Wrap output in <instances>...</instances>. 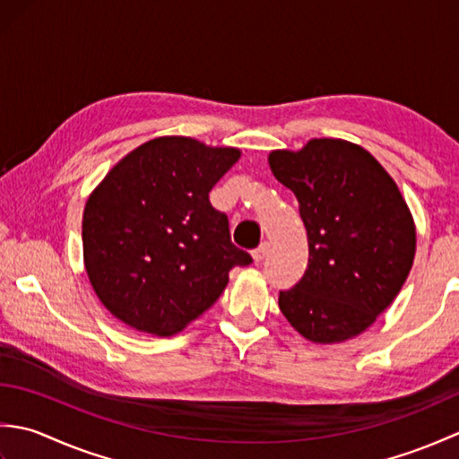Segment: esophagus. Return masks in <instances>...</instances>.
<instances>
[{
  "instance_id": "esophagus-1",
  "label": "esophagus",
  "mask_w": 459,
  "mask_h": 459,
  "mask_svg": "<svg viewBox=\"0 0 459 459\" xmlns=\"http://www.w3.org/2000/svg\"><path fill=\"white\" fill-rule=\"evenodd\" d=\"M268 250H270V242L262 240L258 248L252 250V258H255V262H262V260H264V256L268 255Z\"/></svg>"
}]
</instances>
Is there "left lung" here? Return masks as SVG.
Masks as SVG:
<instances>
[{
    "instance_id": "1",
    "label": "left lung",
    "mask_w": 459,
    "mask_h": 459,
    "mask_svg": "<svg viewBox=\"0 0 459 459\" xmlns=\"http://www.w3.org/2000/svg\"><path fill=\"white\" fill-rule=\"evenodd\" d=\"M274 178L294 191L309 260L280 291L290 325L314 343L363 333L393 304L412 268L416 229L394 179L357 143L309 140L268 155Z\"/></svg>"
}]
</instances>
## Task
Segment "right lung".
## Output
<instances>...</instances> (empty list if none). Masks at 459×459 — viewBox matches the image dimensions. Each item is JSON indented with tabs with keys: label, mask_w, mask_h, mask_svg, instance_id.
<instances>
[{
	"label": "right lung",
	"mask_w": 459,
	"mask_h": 459,
	"mask_svg": "<svg viewBox=\"0 0 459 459\" xmlns=\"http://www.w3.org/2000/svg\"><path fill=\"white\" fill-rule=\"evenodd\" d=\"M240 158L163 135L122 158L86 201L84 268L114 317L143 333H179L219 299L229 272L248 266L209 193Z\"/></svg>",
	"instance_id": "add662e5"
}]
</instances>
